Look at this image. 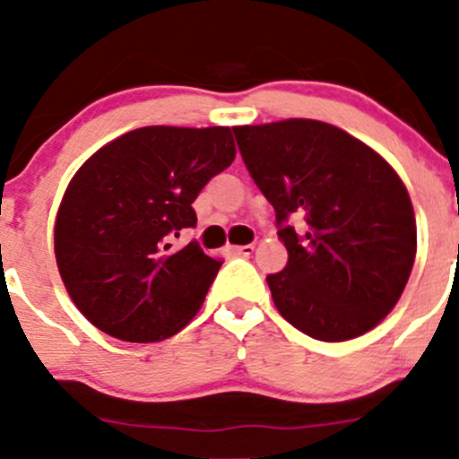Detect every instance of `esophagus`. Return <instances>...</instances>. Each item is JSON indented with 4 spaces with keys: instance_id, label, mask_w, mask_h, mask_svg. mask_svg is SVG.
Masks as SVG:
<instances>
[{
    "instance_id": "1",
    "label": "esophagus",
    "mask_w": 459,
    "mask_h": 459,
    "mask_svg": "<svg viewBox=\"0 0 459 459\" xmlns=\"http://www.w3.org/2000/svg\"><path fill=\"white\" fill-rule=\"evenodd\" d=\"M226 251H229L230 255L248 257L253 251H255V247H253V244H244V247H226Z\"/></svg>"
}]
</instances>
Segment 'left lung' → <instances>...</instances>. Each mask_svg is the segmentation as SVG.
Segmentation results:
<instances>
[{"label": "left lung", "mask_w": 459, "mask_h": 459, "mask_svg": "<svg viewBox=\"0 0 459 459\" xmlns=\"http://www.w3.org/2000/svg\"><path fill=\"white\" fill-rule=\"evenodd\" d=\"M233 133L289 251L286 266L266 277L281 317L322 342L377 326L400 299L418 248L413 204L395 170L316 119ZM295 212L305 217L299 234L288 224Z\"/></svg>", "instance_id": "obj_1"}]
</instances>
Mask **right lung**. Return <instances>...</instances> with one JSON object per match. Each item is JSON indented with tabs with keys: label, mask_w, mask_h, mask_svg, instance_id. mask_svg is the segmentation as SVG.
<instances>
[{
	"label": "right lung",
	"mask_w": 459,
	"mask_h": 459,
	"mask_svg": "<svg viewBox=\"0 0 459 459\" xmlns=\"http://www.w3.org/2000/svg\"><path fill=\"white\" fill-rule=\"evenodd\" d=\"M235 160L229 126H146L106 143L75 173L55 221V257L88 322L124 342H160L200 311L220 259L173 248L193 202Z\"/></svg>",
	"instance_id": "obj_1"
}]
</instances>
